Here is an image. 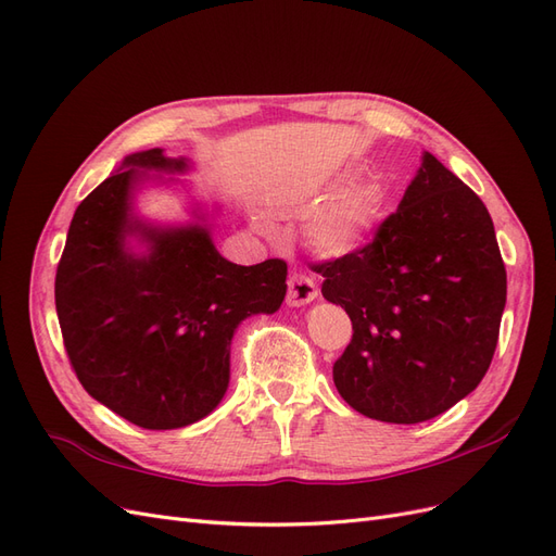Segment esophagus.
Wrapping results in <instances>:
<instances>
[{
    "mask_svg": "<svg viewBox=\"0 0 556 556\" xmlns=\"http://www.w3.org/2000/svg\"><path fill=\"white\" fill-rule=\"evenodd\" d=\"M317 299V285L306 274H290L288 278V306L299 308Z\"/></svg>",
    "mask_w": 556,
    "mask_h": 556,
    "instance_id": "obj_1",
    "label": "esophagus"
}]
</instances>
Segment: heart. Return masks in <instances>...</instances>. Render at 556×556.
Wrapping results in <instances>:
<instances>
[{"instance_id": "heart-1", "label": "heart", "mask_w": 556, "mask_h": 556, "mask_svg": "<svg viewBox=\"0 0 556 556\" xmlns=\"http://www.w3.org/2000/svg\"><path fill=\"white\" fill-rule=\"evenodd\" d=\"M348 176L350 174L343 172L331 178L323 192L313 199L315 204L319 200H325L326 204L317 206L308 215L304 237L306 243L319 255L345 257L352 255V252L364 250L368 243H374L382 223L387 220L390 199H387L384 185L376 178H357L340 191L338 188L345 182ZM336 189L340 192L337 193ZM260 227L274 231V225L264 220V217L260 220Z\"/></svg>"}]
</instances>
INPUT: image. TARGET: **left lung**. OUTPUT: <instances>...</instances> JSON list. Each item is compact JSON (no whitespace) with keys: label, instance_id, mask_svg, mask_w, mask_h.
Segmentation results:
<instances>
[{"label":"left lung","instance_id":"left-lung-1","mask_svg":"<svg viewBox=\"0 0 556 556\" xmlns=\"http://www.w3.org/2000/svg\"><path fill=\"white\" fill-rule=\"evenodd\" d=\"M313 271L325 276L323 296L352 319L333 384L357 413L427 422L484 378L506 266L490 211L431 153L374 243Z\"/></svg>","mask_w":556,"mask_h":556}]
</instances>
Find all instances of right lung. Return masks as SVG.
<instances>
[{
    "label": "right lung",
    "instance_id": "1",
    "mask_svg": "<svg viewBox=\"0 0 556 556\" xmlns=\"http://www.w3.org/2000/svg\"><path fill=\"white\" fill-rule=\"evenodd\" d=\"M190 169L188 157L162 148L127 155L80 201L55 276L62 339L80 384L153 431L194 425L217 408L233 333L250 315L276 313L288 292L282 260L241 266L217 252L201 204L182 225L137 213L148 173Z\"/></svg>",
    "mask_w": 556,
    "mask_h": 556
}]
</instances>
